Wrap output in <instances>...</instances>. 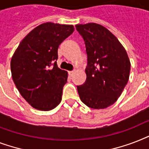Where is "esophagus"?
Wrapping results in <instances>:
<instances>
[{
	"label": "esophagus",
	"mask_w": 149,
	"mask_h": 149,
	"mask_svg": "<svg viewBox=\"0 0 149 149\" xmlns=\"http://www.w3.org/2000/svg\"><path fill=\"white\" fill-rule=\"evenodd\" d=\"M74 72L75 71H70V72H69V75H70V77H72L73 74H74Z\"/></svg>",
	"instance_id": "esophagus-1"
}]
</instances>
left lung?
Returning a JSON list of instances; mask_svg holds the SVG:
<instances>
[{"mask_svg":"<svg viewBox=\"0 0 149 149\" xmlns=\"http://www.w3.org/2000/svg\"><path fill=\"white\" fill-rule=\"evenodd\" d=\"M87 54L86 82L77 86L81 101L93 109H104L117 101L129 79L131 63L118 39L96 23L77 24Z\"/></svg>","mask_w":149,"mask_h":149,"instance_id":"1","label":"left lung"}]
</instances>
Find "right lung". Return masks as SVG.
<instances>
[{"label":"right lung","mask_w":149,"mask_h":149,"mask_svg":"<svg viewBox=\"0 0 149 149\" xmlns=\"http://www.w3.org/2000/svg\"><path fill=\"white\" fill-rule=\"evenodd\" d=\"M73 31L72 24L43 23L31 30L15 50L10 60L13 81L34 108L51 111L62 100L68 73L57 65L58 48Z\"/></svg>","instance_id":"right-lung-1"}]
</instances>
